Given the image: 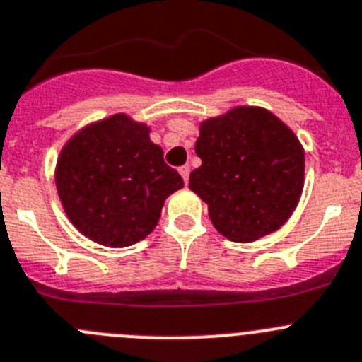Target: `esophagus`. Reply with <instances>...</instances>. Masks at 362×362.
<instances>
[{
  "instance_id": "1",
  "label": "esophagus",
  "mask_w": 362,
  "mask_h": 362,
  "mask_svg": "<svg viewBox=\"0 0 362 362\" xmlns=\"http://www.w3.org/2000/svg\"><path fill=\"white\" fill-rule=\"evenodd\" d=\"M178 173L182 175V178H184V182H185V184H187V182H189V173H191V168H189L187 164L182 165L180 170H178Z\"/></svg>"
}]
</instances>
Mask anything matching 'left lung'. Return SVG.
Masks as SVG:
<instances>
[{
  "mask_svg": "<svg viewBox=\"0 0 362 362\" xmlns=\"http://www.w3.org/2000/svg\"><path fill=\"white\" fill-rule=\"evenodd\" d=\"M202 165L189 189L207 204L216 230L252 243L279 230L298 205L305 153L288 124L262 107H234L200 124Z\"/></svg>",
  "mask_w": 362,
  "mask_h": 362,
  "instance_id": "1",
  "label": "left lung"
}]
</instances>
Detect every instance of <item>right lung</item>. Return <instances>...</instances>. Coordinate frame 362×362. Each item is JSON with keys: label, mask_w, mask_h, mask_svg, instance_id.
<instances>
[{"label": "right lung", "mask_w": 362, "mask_h": 362, "mask_svg": "<svg viewBox=\"0 0 362 362\" xmlns=\"http://www.w3.org/2000/svg\"><path fill=\"white\" fill-rule=\"evenodd\" d=\"M55 184L69 221L110 248L143 241L157 227L165 198L184 187L150 141V128L127 114L76 132L60 151Z\"/></svg>", "instance_id": "1"}]
</instances>
